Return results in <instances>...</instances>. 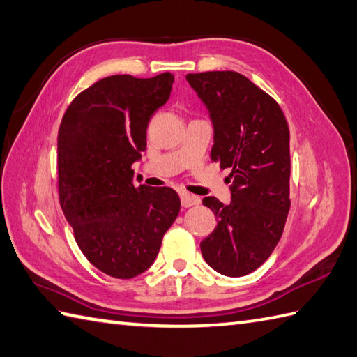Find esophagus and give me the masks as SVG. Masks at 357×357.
<instances>
[{
    "label": "esophagus",
    "mask_w": 357,
    "mask_h": 357,
    "mask_svg": "<svg viewBox=\"0 0 357 357\" xmlns=\"http://www.w3.org/2000/svg\"><path fill=\"white\" fill-rule=\"evenodd\" d=\"M180 200H181V206H185V208L199 205V203H200V197H197V195L189 194L186 191L180 192Z\"/></svg>",
    "instance_id": "esophagus-1"
}]
</instances>
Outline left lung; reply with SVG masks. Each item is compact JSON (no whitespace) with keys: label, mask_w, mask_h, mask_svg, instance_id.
I'll return each instance as SVG.
<instances>
[{"label":"left lung","mask_w":357,"mask_h":357,"mask_svg":"<svg viewBox=\"0 0 357 357\" xmlns=\"http://www.w3.org/2000/svg\"><path fill=\"white\" fill-rule=\"evenodd\" d=\"M209 111L213 162L231 168V203L205 197L219 219L202 240L206 264L229 278L252 273L279 243L289 211V129L280 106L234 70L188 74Z\"/></svg>","instance_id":"obj_1"}]
</instances>
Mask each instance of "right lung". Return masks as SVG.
<instances>
[{"mask_svg":"<svg viewBox=\"0 0 357 357\" xmlns=\"http://www.w3.org/2000/svg\"><path fill=\"white\" fill-rule=\"evenodd\" d=\"M171 72L112 75L72 100L58 130V194L75 242L91 264L132 279L154 264L180 211L171 188L134 185L148 123L169 98Z\"/></svg>","mask_w":357,"mask_h":357,"instance_id":"add662e5","label":"right lung"}]
</instances>
